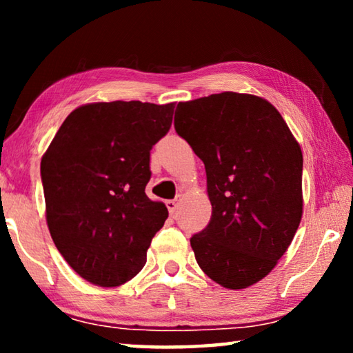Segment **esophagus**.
Returning a JSON list of instances; mask_svg holds the SVG:
<instances>
[{"label":"esophagus","instance_id":"1","mask_svg":"<svg viewBox=\"0 0 353 353\" xmlns=\"http://www.w3.org/2000/svg\"><path fill=\"white\" fill-rule=\"evenodd\" d=\"M166 207H168V212L171 214H174L177 212V199H171V201H166Z\"/></svg>","mask_w":353,"mask_h":353}]
</instances>
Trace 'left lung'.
Returning <instances> with one entry per match:
<instances>
[{"label":"left lung","mask_w":353,"mask_h":353,"mask_svg":"<svg viewBox=\"0 0 353 353\" xmlns=\"http://www.w3.org/2000/svg\"><path fill=\"white\" fill-rule=\"evenodd\" d=\"M176 132L204 162L212 218L190 238L201 270L224 288L266 277L302 218V151L279 110L224 92L179 103Z\"/></svg>","instance_id":"8db88e82"}]
</instances>
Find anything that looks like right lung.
<instances>
[{
	"label": "right lung",
	"instance_id": "right-lung-1",
	"mask_svg": "<svg viewBox=\"0 0 353 353\" xmlns=\"http://www.w3.org/2000/svg\"><path fill=\"white\" fill-rule=\"evenodd\" d=\"M174 103L113 101L77 107L41 157L46 223L87 282L119 286L146 263L168 210L145 188L152 146L168 134Z\"/></svg>",
	"mask_w": 353,
	"mask_h": 353
}]
</instances>
